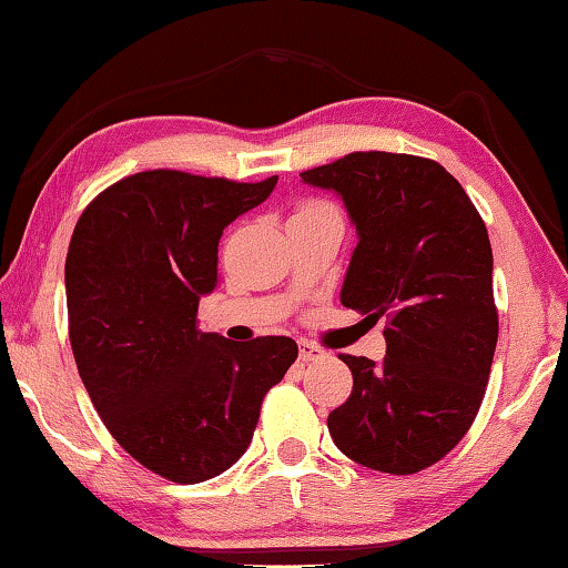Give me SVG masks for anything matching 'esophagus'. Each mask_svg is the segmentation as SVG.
<instances>
[{
	"instance_id": "34e87169",
	"label": "esophagus",
	"mask_w": 568,
	"mask_h": 568,
	"mask_svg": "<svg viewBox=\"0 0 568 568\" xmlns=\"http://www.w3.org/2000/svg\"><path fill=\"white\" fill-rule=\"evenodd\" d=\"M297 353H301V361H315V358H321V355H323V348H321V345H315V343L301 341V348H297Z\"/></svg>"
}]
</instances>
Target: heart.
Listing matches in <instances>:
<instances>
[{
  "mask_svg": "<svg viewBox=\"0 0 568 568\" xmlns=\"http://www.w3.org/2000/svg\"><path fill=\"white\" fill-rule=\"evenodd\" d=\"M331 210H335L331 203H325V200H315V197H307L303 200L301 205L295 207V217H311V215H321V213H331Z\"/></svg>",
  "mask_w": 568,
  "mask_h": 568,
  "instance_id": "heart-1",
  "label": "heart"
}]
</instances>
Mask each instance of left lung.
I'll use <instances>...</instances> for the list:
<instances>
[{
    "label": "left lung",
    "mask_w": 568,
    "mask_h": 568,
    "mask_svg": "<svg viewBox=\"0 0 568 568\" xmlns=\"http://www.w3.org/2000/svg\"><path fill=\"white\" fill-rule=\"evenodd\" d=\"M301 178L338 192L358 230L341 303L371 323L386 318V358L338 355L353 390L328 416L333 444L365 468L418 474L468 434L491 373L498 311L486 225L428 158L351 152Z\"/></svg>",
    "instance_id": "left-lung-1"
}]
</instances>
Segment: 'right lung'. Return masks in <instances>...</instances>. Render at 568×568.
Returning <instances> with one entry per match:
<instances>
[{
  "label": "right lung",
  "instance_id": "obj_1",
  "mask_svg": "<svg viewBox=\"0 0 568 568\" xmlns=\"http://www.w3.org/2000/svg\"><path fill=\"white\" fill-rule=\"evenodd\" d=\"M275 182L148 170L102 190L74 225L64 285L77 371L112 438L175 484L245 454L265 393L297 358L287 335L237 345L197 328L220 235Z\"/></svg>",
  "mask_w": 568,
  "mask_h": 568
}]
</instances>
